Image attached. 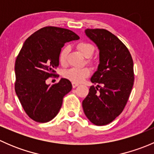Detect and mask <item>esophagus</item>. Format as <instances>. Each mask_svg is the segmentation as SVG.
<instances>
[{"label":"esophagus","instance_id":"34e87169","mask_svg":"<svg viewBox=\"0 0 154 154\" xmlns=\"http://www.w3.org/2000/svg\"><path fill=\"white\" fill-rule=\"evenodd\" d=\"M79 84L78 83H72V87L73 88H76L77 86H78Z\"/></svg>","mask_w":154,"mask_h":154}]
</instances>
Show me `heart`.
Returning a JSON list of instances; mask_svg holds the SVG:
<instances>
[{"label":"heart","instance_id":"1","mask_svg":"<svg viewBox=\"0 0 154 154\" xmlns=\"http://www.w3.org/2000/svg\"><path fill=\"white\" fill-rule=\"evenodd\" d=\"M77 48L80 51L82 54L86 58H89L92 56L94 52V47L91 43L86 42H81L77 45ZM68 52H69V46L65 45L62 48L59 53V61L60 64L65 66L67 63V57ZM87 63L89 64H93V61L90 59L87 60ZM91 74V71L88 68H72L70 69L66 70L63 73V77L67 80H70L72 83H79L83 82L85 79L87 78Z\"/></svg>","mask_w":154,"mask_h":154}]
</instances>
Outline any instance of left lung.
Instances as JSON below:
<instances>
[{"instance_id": "8db88e82", "label": "left lung", "mask_w": 154, "mask_h": 154, "mask_svg": "<svg viewBox=\"0 0 154 154\" xmlns=\"http://www.w3.org/2000/svg\"><path fill=\"white\" fill-rule=\"evenodd\" d=\"M86 35L100 51V64L91 78L89 92L83 101L88 120L97 126L111 123L127 104L134 82L130 51L117 36L105 29H86Z\"/></svg>"}]
</instances>
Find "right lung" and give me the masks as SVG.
Returning a JSON list of instances; mask_svg holds the SVG:
<instances>
[{"label":"right lung","instance_id":"right-lung-1","mask_svg":"<svg viewBox=\"0 0 154 154\" xmlns=\"http://www.w3.org/2000/svg\"><path fill=\"white\" fill-rule=\"evenodd\" d=\"M80 37L70 29L57 27L41 28L27 38L15 64V90L27 116L45 123L60 111L64 96L72 88L71 83L62 78L50 86L46 80L56 76L59 53L65 43Z\"/></svg>","mask_w":154,"mask_h":154}]
</instances>
